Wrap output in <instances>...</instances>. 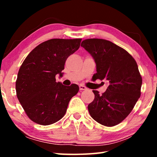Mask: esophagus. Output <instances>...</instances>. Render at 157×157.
Here are the masks:
<instances>
[{"label": "esophagus", "instance_id": "34e87169", "mask_svg": "<svg viewBox=\"0 0 157 157\" xmlns=\"http://www.w3.org/2000/svg\"><path fill=\"white\" fill-rule=\"evenodd\" d=\"M79 90H80V91H83V90H86L87 89L86 87L83 86V85H79Z\"/></svg>", "mask_w": 157, "mask_h": 157}]
</instances>
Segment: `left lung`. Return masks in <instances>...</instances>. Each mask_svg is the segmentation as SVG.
Here are the masks:
<instances>
[{
  "label": "left lung",
  "mask_w": 157,
  "mask_h": 157,
  "mask_svg": "<svg viewBox=\"0 0 157 157\" xmlns=\"http://www.w3.org/2000/svg\"><path fill=\"white\" fill-rule=\"evenodd\" d=\"M81 46L96 63L94 79L109 83L102 95L93 91L95 98L88 105L90 115L102 125L115 126L129 115L140 96L142 78L137 63L125 50L105 39H85Z\"/></svg>",
  "instance_id": "8db88e82"
}]
</instances>
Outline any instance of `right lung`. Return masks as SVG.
Listing matches in <instances>:
<instances>
[{"instance_id":"1","label":"right lung","mask_w":157,"mask_h":157,"mask_svg":"<svg viewBox=\"0 0 157 157\" xmlns=\"http://www.w3.org/2000/svg\"><path fill=\"white\" fill-rule=\"evenodd\" d=\"M82 39H52L29 53L16 81L18 100L31 121L49 125L63 118L69 101L79 91L75 84L67 86L56 82L63 75L66 60L78 50Z\"/></svg>"}]
</instances>
